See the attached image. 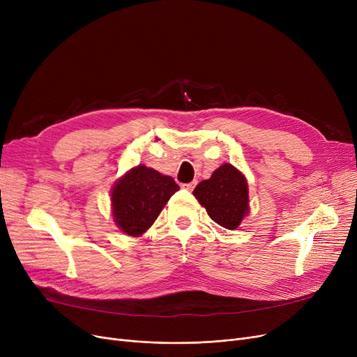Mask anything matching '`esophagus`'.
<instances>
[{
	"mask_svg": "<svg viewBox=\"0 0 357 357\" xmlns=\"http://www.w3.org/2000/svg\"><path fill=\"white\" fill-rule=\"evenodd\" d=\"M195 185H197V182H190V183H183V185H182V188H185V190H188V191H192V190L195 188Z\"/></svg>",
	"mask_w": 357,
	"mask_h": 357,
	"instance_id": "obj_1",
	"label": "esophagus"
}]
</instances>
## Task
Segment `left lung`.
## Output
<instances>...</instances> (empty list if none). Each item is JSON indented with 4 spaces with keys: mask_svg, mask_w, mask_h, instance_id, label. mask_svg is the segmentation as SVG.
I'll return each instance as SVG.
<instances>
[{
    "mask_svg": "<svg viewBox=\"0 0 357 357\" xmlns=\"http://www.w3.org/2000/svg\"><path fill=\"white\" fill-rule=\"evenodd\" d=\"M194 195L211 220L227 230H236L249 211L246 178L230 163L220 166L210 179L199 182Z\"/></svg>",
    "mask_w": 357,
    "mask_h": 357,
    "instance_id": "8db88e82",
    "label": "left lung"
}]
</instances>
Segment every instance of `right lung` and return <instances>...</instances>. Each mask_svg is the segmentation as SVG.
I'll return each mask as SVG.
<instances>
[{
    "label": "right lung",
    "mask_w": 357,
    "mask_h": 357,
    "mask_svg": "<svg viewBox=\"0 0 357 357\" xmlns=\"http://www.w3.org/2000/svg\"><path fill=\"white\" fill-rule=\"evenodd\" d=\"M178 190L174 178L143 165L133 167L112 188V214L117 226L128 236L143 234Z\"/></svg>",
    "instance_id": "obj_1"
}]
</instances>
